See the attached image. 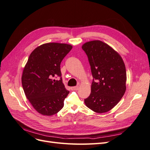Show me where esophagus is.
<instances>
[{"instance_id":"34e87169","label":"esophagus","mask_w":150,"mask_h":150,"mask_svg":"<svg viewBox=\"0 0 150 150\" xmlns=\"http://www.w3.org/2000/svg\"><path fill=\"white\" fill-rule=\"evenodd\" d=\"M71 90L72 91H76V90H78L79 89V86H74V87H71Z\"/></svg>"}]
</instances>
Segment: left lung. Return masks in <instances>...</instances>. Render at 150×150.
Instances as JSON below:
<instances>
[{
	"label": "left lung",
	"instance_id": "obj_1",
	"mask_svg": "<svg viewBox=\"0 0 150 150\" xmlns=\"http://www.w3.org/2000/svg\"><path fill=\"white\" fill-rule=\"evenodd\" d=\"M93 80L86 106L98 113L108 112L119 103L126 91V72L120 54L101 40L84 44Z\"/></svg>",
	"mask_w": 150,
	"mask_h": 150
}]
</instances>
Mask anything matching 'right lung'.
<instances>
[{
  "mask_svg": "<svg viewBox=\"0 0 150 150\" xmlns=\"http://www.w3.org/2000/svg\"><path fill=\"white\" fill-rule=\"evenodd\" d=\"M71 45L46 43L31 52L22 76V84L27 98L40 114L51 116L64 106L69 93L62 83L60 65L72 49ZM59 80H52L54 76Z\"/></svg>",
  "mask_w": 150,
  "mask_h": 150,
  "instance_id": "obj_1",
  "label": "right lung"
}]
</instances>
